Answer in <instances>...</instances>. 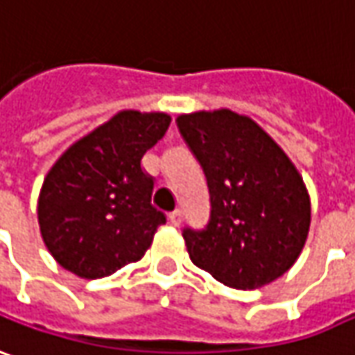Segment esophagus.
I'll use <instances>...</instances> for the list:
<instances>
[{"label": "esophagus", "instance_id": "1", "mask_svg": "<svg viewBox=\"0 0 355 355\" xmlns=\"http://www.w3.org/2000/svg\"><path fill=\"white\" fill-rule=\"evenodd\" d=\"M168 220L172 223L173 227H180V225H182V220H183L182 209H175L173 213H170V216H168Z\"/></svg>", "mask_w": 355, "mask_h": 355}]
</instances>
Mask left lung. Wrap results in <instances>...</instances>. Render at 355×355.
<instances>
[{
    "mask_svg": "<svg viewBox=\"0 0 355 355\" xmlns=\"http://www.w3.org/2000/svg\"><path fill=\"white\" fill-rule=\"evenodd\" d=\"M185 144L205 172L211 220L183 230L189 258L232 289H260L301 256L311 227V197L283 148L230 109L182 113Z\"/></svg>",
    "mask_w": 355,
    "mask_h": 355,
    "instance_id": "8db88e82",
    "label": "left lung"
}]
</instances>
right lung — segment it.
<instances>
[{
    "mask_svg": "<svg viewBox=\"0 0 355 355\" xmlns=\"http://www.w3.org/2000/svg\"><path fill=\"white\" fill-rule=\"evenodd\" d=\"M172 116L123 109L62 152L39 193L40 236L58 266L83 279L139 261L166 216L140 160Z\"/></svg>",
    "mask_w": 355,
    "mask_h": 355,
    "instance_id": "1",
    "label": "right lung"
}]
</instances>
